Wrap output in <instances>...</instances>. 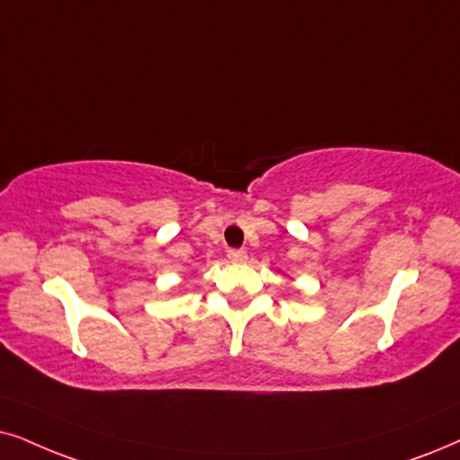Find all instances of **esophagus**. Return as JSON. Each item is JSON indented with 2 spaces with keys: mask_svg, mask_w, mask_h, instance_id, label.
<instances>
[{
  "mask_svg": "<svg viewBox=\"0 0 460 460\" xmlns=\"http://www.w3.org/2000/svg\"><path fill=\"white\" fill-rule=\"evenodd\" d=\"M226 257H229V261H234V263H243V261L248 259V254H246V250L231 248L229 252H226Z\"/></svg>",
  "mask_w": 460,
  "mask_h": 460,
  "instance_id": "esophagus-1",
  "label": "esophagus"
}]
</instances>
